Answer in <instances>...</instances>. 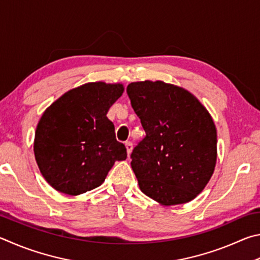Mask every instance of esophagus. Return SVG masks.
<instances>
[{"label":"esophagus","instance_id":"obj_1","mask_svg":"<svg viewBox=\"0 0 260 260\" xmlns=\"http://www.w3.org/2000/svg\"><path fill=\"white\" fill-rule=\"evenodd\" d=\"M125 148H126L127 156H129L130 154H131V152H133V143H130V142H126V143H125Z\"/></svg>","mask_w":260,"mask_h":260}]
</instances>
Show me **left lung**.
Returning <instances> with one entry per match:
<instances>
[{
    "label": "left lung",
    "mask_w": 260,
    "mask_h": 260,
    "mask_svg": "<svg viewBox=\"0 0 260 260\" xmlns=\"http://www.w3.org/2000/svg\"><path fill=\"white\" fill-rule=\"evenodd\" d=\"M126 92L146 133L131 154L140 190L165 207L192 201L217 162L210 113L189 91L163 81L133 82Z\"/></svg>",
    "instance_id": "obj_1"
}]
</instances>
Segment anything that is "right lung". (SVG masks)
Returning a JSON list of instances; mask_svg holds the SVG:
<instances>
[{
	"instance_id": "right-lung-1",
	"label": "right lung",
	"mask_w": 260,
	"mask_h": 260,
	"mask_svg": "<svg viewBox=\"0 0 260 260\" xmlns=\"http://www.w3.org/2000/svg\"><path fill=\"white\" fill-rule=\"evenodd\" d=\"M122 83L89 82L68 90L45 109L35 131L34 155L47 183L63 194L102 185L126 148L106 114L121 97Z\"/></svg>"
}]
</instances>
